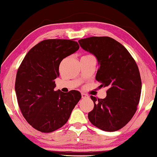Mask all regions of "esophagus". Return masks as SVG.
<instances>
[{"label":"esophagus","mask_w":157,"mask_h":157,"mask_svg":"<svg viewBox=\"0 0 157 157\" xmlns=\"http://www.w3.org/2000/svg\"><path fill=\"white\" fill-rule=\"evenodd\" d=\"M88 95L86 94H84V93H82V98H88Z\"/></svg>","instance_id":"esophagus-1"}]
</instances>
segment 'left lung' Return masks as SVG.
Listing matches in <instances>:
<instances>
[{"label": "left lung", "instance_id": "1", "mask_svg": "<svg viewBox=\"0 0 157 157\" xmlns=\"http://www.w3.org/2000/svg\"><path fill=\"white\" fill-rule=\"evenodd\" d=\"M80 46L96 57L100 67L95 79L100 87H107V97L91 95L94 109L90 122L106 132H115L126 125L137 110L141 79L136 62L123 45L109 36L79 39Z\"/></svg>", "mask_w": 157, "mask_h": 157}]
</instances>
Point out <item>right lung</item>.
<instances>
[{"label":"right lung","mask_w":157,"mask_h":157,"mask_svg":"<svg viewBox=\"0 0 157 157\" xmlns=\"http://www.w3.org/2000/svg\"><path fill=\"white\" fill-rule=\"evenodd\" d=\"M79 48L73 39H46L29 50L18 69L15 91L18 106L28 123L39 132H52L64 125L81 99L75 90H54L61 62Z\"/></svg>","instance_id":"add662e5"}]
</instances>
